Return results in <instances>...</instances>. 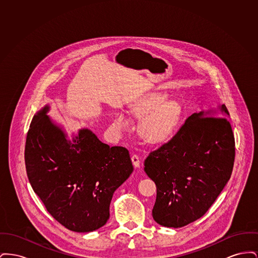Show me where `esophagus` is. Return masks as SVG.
<instances>
[{"label":"esophagus","mask_w":258,"mask_h":258,"mask_svg":"<svg viewBox=\"0 0 258 258\" xmlns=\"http://www.w3.org/2000/svg\"><path fill=\"white\" fill-rule=\"evenodd\" d=\"M132 161H133V164L135 165V167H140V163H141V160H140V158H139V156L138 155H135L134 154L133 156H132Z\"/></svg>","instance_id":"esophagus-1"}]
</instances>
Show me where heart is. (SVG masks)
Returning <instances> with one entry per match:
<instances>
[{"instance_id": "obj_1", "label": "heart", "mask_w": 258, "mask_h": 258, "mask_svg": "<svg viewBox=\"0 0 258 258\" xmlns=\"http://www.w3.org/2000/svg\"><path fill=\"white\" fill-rule=\"evenodd\" d=\"M166 100L167 95L164 93H151L137 99L130 107L133 117L142 119L139 135L150 144L158 145L169 141L182 121L181 104ZM113 127L121 134L132 127V121L123 113H116L113 117Z\"/></svg>"}]
</instances>
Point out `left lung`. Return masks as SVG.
Masks as SVG:
<instances>
[{"label":"left lung","mask_w":258,"mask_h":258,"mask_svg":"<svg viewBox=\"0 0 258 258\" xmlns=\"http://www.w3.org/2000/svg\"><path fill=\"white\" fill-rule=\"evenodd\" d=\"M227 115L224 104L194 113L149 154L144 170L157 185L152 215L160 225L178 228L200 219L230 179L235 139Z\"/></svg>","instance_id":"8db88e82"}]
</instances>
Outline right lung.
Instances as JSON below:
<instances>
[{"instance_id":"right-lung-1","label":"right lung","mask_w":258,"mask_h":258,"mask_svg":"<svg viewBox=\"0 0 258 258\" xmlns=\"http://www.w3.org/2000/svg\"><path fill=\"white\" fill-rule=\"evenodd\" d=\"M43 107L27 134L25 164L29 182L50 215L66 228L91 232L109 219L114 191L134 171L128 151L102 143L90 130L73 142Z\"/></svg>"}]
</instances>
